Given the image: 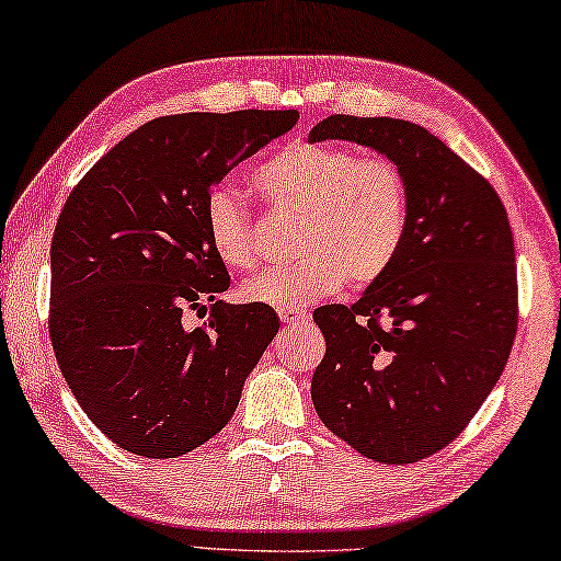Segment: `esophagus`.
<instances>
[{"label":"esophagus","instance_id":"34e87169","mask_svg":"<svg viewBox=\"0 0 561 561\" xmlns=\"http://www.w3.org/2000/svg\"><path fill=\"white\" fill-rule=\"evenodd\" d=\"M279 319L287 325H301L311 321V313L307 309H279Z\"/></svg>","mask_w":561,"mask_h":561}]
</instances>
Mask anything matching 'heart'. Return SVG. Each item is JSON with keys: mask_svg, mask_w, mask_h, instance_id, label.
<instances>
[{"mask_svg": "<svg viewBox=\"0 0 561 561\" xmlns=\"http://www.w3.org/2000/svg\"><path fill=\"white\" fill-rule=\"evenodd\" d=\"M254 186L274 213L301 222L294 236V252L301 257L242 284L245 301L309 307L339 291L345 279L370 287L400 257L410 230V183L392 159L299 141L264 161L254 171ZM203 228L226 267L242 272L257 264V228L240 193L210 188Z\"/></svg>", "mask_w": 561, "mask_h": 561, "instance_id": "b5f03b06", "label": "heart"}]
</instances>
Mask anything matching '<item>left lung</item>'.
<instances>
[{
  "mask_svg": "<svg viewBox=\"0 0 561 561\" xmlns=\"http://www.w3.org/2000/svg\"><path fill=\"white\" fill-rule=\"evenodd\" d=\"M309 139L373 147L410 183V230L390 272L351 307L313 311L325 355L311 397L321 422L358 454L414 463L466 430L511 358V222L488 179L414 122L331 115Z\"/></svg>",
  "mask_w": 561,
  "mask_h": 561,
  "instance_id": "8db88e82",
  "label": "left lung"
}]
</instances>
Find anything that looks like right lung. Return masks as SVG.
I'll return each mask as SVG.
<instances>
[{
  "label": "right lung",
  "mask_w": 561,
  "mask_h": 561,
  "mask_svg": "<svg viewBox=\"0 0 561 561\" xmlns=\"http://www.w3.org/2000/svg\"><path fill=\"white\" fill-rule=\"evenodd\" d=\"M297 110L157 117L70 191L50 242L48 335L58 368L119 449L176 458L216 436L279 331L267 304H226L203 201L297 125ZM208 302L198 330L180 323Z\"/></svg>",
  "instance_id": "1"
}]
</instances>
